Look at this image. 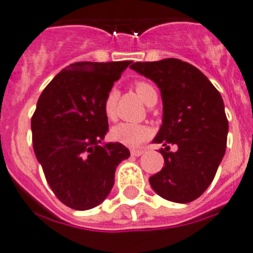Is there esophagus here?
<instances>
[{
	"label": "esophagus",
	"mask_w": 253,
	"mask_h": 253,
	"mask_svg": "<svg viewBox=\"0 0 253 253\" xmlns=\"http://www.w3.org/2000/svg\"><path fill=\"white\" fill-rule=\"evenodd\" d=\"M130 154L133 157H139V155L143 154V150L142 149H133V150H130Z\"/></svg>",
	"instance_id": "obj_1"
}]
</instances>
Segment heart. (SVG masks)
<instances>
[{"label": "heart", "instance_id": "b5f03b06", "mask_svg": "<svg viewBox=\"0 0 253 253\" xmlns=\"http://www.w3.org/2000/svg\"><path fill=\"white\" fill-rule=\"evenodd\" d=\"M134 90L138 96L146 103L147 106H153L158 100V94L154 86L146 81H136L134 82ZM119 92L116 88H111L107 92L103 100V112L108 120L114 121L116 119V106ZM153 134V129L146 124H136V123H120L115 125L111 130V138L115 142L123 143L125 146L137 147L141 143L150 138Z\"/></svg>", "mask_w": 253, "mask_h": 253}]
</instances>
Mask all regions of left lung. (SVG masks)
<instances>
[{"instance_id":"8db88e82","label":"left lung","mask_w":253,"mask_h":253,"mask_svg":"<svg viewBox=\"0 0 253 253\" xmlns=\"http://www.w3.org/2000/svg\"><path fill=\"white\" fill-rule=\"evenodd\" d=\"M130 68L154 81L163 100V124L153 142L163 143L165 166L150 185L169 201L191 203L207 191L225 155L229 121L221 94L197 68L177 58ZM171 146L177 150L169 152Z\"/></svg>"}]
</instances>
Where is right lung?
Listing matches in <instances>:
<instances>
[{
    "mask_svg": "<svg viewBox=\"0 0 253 253\" xmlns=\"http://www.w3.org/2000/svg\"><path fill=\"white\" fill-rule=\"evenodd\" d=\"M130 62L70 64L39 96L31 117L34 151L50 189L72 209L102 203L117 165L130 157L119 142L100 145L108 132L103 100Z\"/></svg>",
    "mask_w": 253,
    "mask_h": 253,
    "instance_id": "obj_1",
    "label": "right lung"
}]
</instances>
